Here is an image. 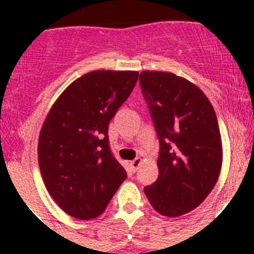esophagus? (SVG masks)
I'll return each mask as SVG.
<instances>
[{"instance_id":"obj_1","label":"esophagus","mask_w":254,"mask_h":254,"mask_svg":"<svg viewBox=\"0 0 254 254\" xmlns=\"http://www.w3.org/2000/svg\"><path fill=\"white\" fill-rule=\"evenodd\" d=\"M141 163H142V159H141V158L133 159V161H131V162H130L131 169L134 170V171H137V170L139 169V166H141Z\"/></svg>"}]
</instances>
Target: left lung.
<instances>
[{
	"label": "left lung",
	"instance_id": "left-lung-1",
	"mask_svg": "<svg viewBox=\"0 0 254 254\" xmlns=\"http://www.w3.org/2000/svg\"><path fill=\"white\" fill-rule=\"evenodd\" d=\"M139 84L159 139L158 179L143 191L158 213L182 216L201 204L220 175L216 113L207 96L185 77L143 71Z\"/></svg>",
	"mask_w": 254,
	"mask_h": 254
}]
</instances>
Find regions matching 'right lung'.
<instances>
[{
  "instance_id": "right-lung-1",
  "label": "right lung",
  "mask_w": 254,
  "mask_h": 254,
  "mask_svg": "<svg viewBox=\"0 0 254 254\" xmlns=\"http://www.w3.org/2000/svg\"><path fill=\"white\" fill-rule=\"evenodd\" d=\"M138 79L137 71H92L65 88L46 117L38 162L49 193L69 216L95 219L127 179L112 154L109 121Z\"/></svg>"
}]
</instances>
